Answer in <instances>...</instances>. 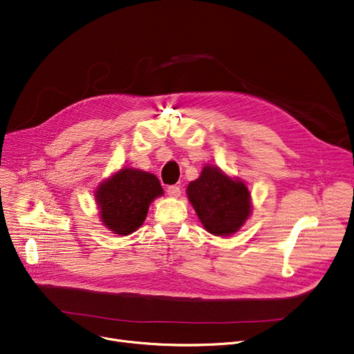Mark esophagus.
<instances>
[{
	"mask_svg": "<svg viewBox=\"0 0 354 354\" xmlns=\"http://www.w3.org/2000/svg\"><path fill=\"white\" fill-rule=\"evenodd\" d=\"M167 194H169V197L178 198L181 196V189L178 185H170V187H167Z\"/></svg>",
	"mask_w": 354,
	"mask_h": 354,
	"instance_id": "1",
	"label": "esophagus"
}]
</instances>
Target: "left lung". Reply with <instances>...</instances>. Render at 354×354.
<instances>
[{
	"label": "left lung",
	"instance_id": "left-lung-1",
	"mask_svg": "<svg viewBox=\"0 0 354 354\" xmlns=\"http://www.w3.org/2000/svg\"><path fill=\"white\" fill-rule=\"evenodd\" d=\"M187 197L203 227L216 236L236 232L250 218L252 209L245 183L209 165L204 166L197 180L188 184Z\"/></svg>",
	"mask_w": 354,
	"mask_h": 354
}]
</instances>
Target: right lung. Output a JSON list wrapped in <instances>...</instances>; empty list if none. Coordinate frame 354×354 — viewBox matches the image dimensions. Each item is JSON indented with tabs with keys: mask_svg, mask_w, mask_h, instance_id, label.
<instances>
[{
	"mask_svg": "<svg viewBox=\"0 0 354 354\" xmlns=\"http://www.w3.org/2000/svg\"><path fill=\"white\" fill-rule=\"evenodd\" d=\"M162 196L158 178L147 171L123 167L100 183L95 192L103 225L122 236L145 223L151 201Z\"/></svg>",
	"mask_w": 354,
	"mask_h": 354,
	"instance_id": "right-lung-1",
	"label": "right lung"
}]
</instances>
